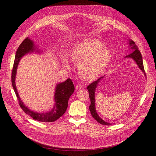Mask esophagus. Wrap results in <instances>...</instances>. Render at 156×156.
Here are the masks:
<instances>
[{"instance_id": "esophagus-1", "label": "esophagus", "mask_w": 156, "mask_h": 156, "mask_svg": "<svg viewBox=\"0 0 156 156\" xmlns=\"http://www.w3.org/2000/svg\"><path fill=\"white\" fill-rule=\"evenodd\" d=\"M81 88H83V87L81 86L80 84H78L76 85V90H80Z\"/></svg>"}]
</instances>
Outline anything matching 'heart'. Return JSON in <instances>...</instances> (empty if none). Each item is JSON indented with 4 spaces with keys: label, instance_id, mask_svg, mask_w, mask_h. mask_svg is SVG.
Returning <instances> with one entry per match:
<instances>
[{
    "label": "heart",
    "instance_id": "b5f03b06",
    "mask_svg": "<svg viewBox=\"0 0 156 156\" xmlns=\"http://www.w3.org/2000/svg\"><path fill=\"white\" fill-rule=\"evenodd\" d=\"M70 58L73 62L78 63V69L81 76L87 80H95L108 66L112 53L100 41L87 39L73 46ZM64 64L66 67H69L67 59H64Z\"/></svg>",
    "mask_w": 156,
    "mask_h": 156
}]
</instances>
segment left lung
Returning a JSON list of instances; mask_svg holds the SVG:
<instances>
[{"label": "left lung", "mask_w": 156, "mask_h": 156, "mask_svg": "<svg viewBox=\"0 0 156 156\" xmlns=\"http://www.w3.org/2000/svg\"><path fill=\"white\" fill-rule=\"evenodd\" d=\"M129 47H131V49H132L133 52L131 53L130 54L126 55L125 57H130V58H132L135 60V61L136 62L137 65L138 66V67L140 68V69L143 71L144 73V75H145V72L144 70V64H143V60H142V57L141 55V53L140 51L138 50V47H137L136 45H135V43L132 40H129ZM103 77L100 78L99 79H98L97 81H94L91 84H90L87 87V89L88 90V94H89V98L90 99V105L89 106V109L90 111L92 117L98 122H99L101 125H111V124L109 123V122H105L103 119H102L98 114L96 112L95 110V88L97 86L98 83L99 81L101 80V78Z\"/></svg>", "instance_id": "left-lung-1"}]
</instances>
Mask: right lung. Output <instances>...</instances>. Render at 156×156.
I'll use <instances>...</instances> for the list:
<instances>
[{
	"label": "right lung",
	"mask_w": 156,
	"mask_h": 156,
	"mask_svg": "<svg viewBox=\"0 0 156 156\" xmlns=\"http://www.w3.org/2000/svg\"><path fill=\"white\" fill-rule=\"evenodd\" d=\"M34 49L35 47L34 42L28 37L24 39L19 46L16 53L12 71V85L18 100L19 105L24 112L30 115L33 119L38 121L54 122L61 117L66 111L69 97L75 91V86H74L73 81L70 78L67 79V80H66L62 83L57 85L54 95L55 104L54 108L51 111L45 113H37L30 110L27 107H26L21 101L18 94L15 84V78L16 70H17V67L20 59L26 54L33 52Z\"/></svg>",
	"instance_id": "obj_1"
}]
</instances>
